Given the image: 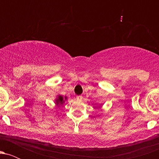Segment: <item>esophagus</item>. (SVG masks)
I'll list each match as a JSON object with an SVG mask.
<instances>
[{"mask_svg": "<svg viewBox=\"0 0 159 159\" xmlns=\"http://www.w3.org/2000/svg\"><path fill=\"white\" fill-rule=\"evenodd\" d=\"M76 98H77L78 101H81L83 99V96H76Z\"/></svg>", "mask_w": 159, "mask_h": 159, "instance_id": "1", "label": "esophagus"}]
</instances>
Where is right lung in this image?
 Instances as JSON below:
<instances>
[{
    "instance_id": "1",
    "label": "right lung",
    "mask_w": 159,
    "mask_h": 159,
    "mask_svg": "<svg viewBox=\"0 0 159 159\" xmlns=\"http://www.w3.org/2000/svg\"><path fill=\"white\" fill-rule=\"evenodd\" d=\"M63 102H64V101H63V98L61 96H60L59 97H58L57 99V105H59V104H61H61L63 103Z\"/></svg>"
}]
</instances>
